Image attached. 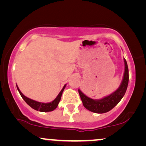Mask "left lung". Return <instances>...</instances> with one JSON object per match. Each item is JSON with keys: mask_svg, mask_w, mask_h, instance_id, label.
Masks as SVG:
<instances>
[{"mask_svg": "<svg viewBox=\"0 0 146 146\" xmlns=\"http://www.w3.org/2000/svg\"><path fill=\"white\" fill-rule=\"evenodd\" d=\"M124 60V73H123V79L119 87L113 92L112 94L104 97L100 100H94L87 97L80 89L78 90L79 94L82 101L83 105L87 110L95 113H105L110 111L119 103L123 97L124 96L125 91L128 88V67L126 60Z\"/></svg>", "mask_w": 146, "mask_h": 146, "instance_id": "1", "label": "left lung"}]
</instances>
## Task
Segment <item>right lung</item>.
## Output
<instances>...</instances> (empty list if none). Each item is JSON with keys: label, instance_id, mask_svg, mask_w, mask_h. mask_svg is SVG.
<instances>
[{"label": "right lung", "instance_id": "add662e5", "mask_svg": "<svg viewBox=\"0 0 146 146\" xmlns=\"http://www.w3.org/2000/svg\"><path fill=\"white\" fill-rule=\"evenodd\" d=\"M16 87H17V89L18 90V92H19L20 94H21L22 98H23V100H25V102H26L29 106H31V108H33L34 110H38V111L50 112V111H53V110L56 109L57 106H58V104H59L60 100H61V97H62V95L64 90L65 87H66V84L64 86L62 89L61 91L60 92V93L58 94V96L56 97V98L53 101L48 102V103H42V102L35 101V100H31V99L27 98L26 96H25V95L21 93V91L20 90L19 88H18L17 86V84H16Z\"/></svg>", "mask_w": 146, "mask_h": 146}]
</instances>
